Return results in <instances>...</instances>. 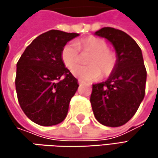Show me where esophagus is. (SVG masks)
<instances>
[{
  "label": "esophagus",
  "mask_w": 158,
  "mask_h": 158,
  "mask_svg": "<svg viewBox=\"0 0 158 158\" xmlns=\"http://www.w3.org/2000/svg\"><path fill=\"white\" fill-rule=\"evenodd\" d=\"M82 83H83V82H82V81H81L80 79H79V85H82Z\"/></svg>",
  "instance_id": "obj_1"
}]
</instances>
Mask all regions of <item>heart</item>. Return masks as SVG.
I'll return each instance as SVG.
<instances>
[{
	"label": "heart",
	"instance_id": "b5f03b06",
	"mask_svg": "<svg viewBox=\"0 0 158 158\" xmlns=\"http://www.w3.org/2000/svg\"><path fill=\"white\" fill-rule=\"evenodd\" d=\"M83 51L94 52L90 59L89 66H77L72 70V74L82 81H93L102 76H109L116 66V56L108 50L107 43L97 37H88L76 43L67 44L61 52V58L65 66L72 69L79 62V48Z\"/></svg>",
	"mask_w": 158,
	"mask_h": 158
}]
</instances>
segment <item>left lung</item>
Returning a JSON list of instances; mask_svg holds the SVG:
<instances>
[{
	"label": "left lung",
	"instance_id": "obj_1",
	"mask_svg": "<svg viewBox=\"0 0 158 158\" xmlns=\"http://www.w3.org/2000/svg\"><path fill=\"white\" fill-rule=\"evenodd\" d=\"M94 35L112 45L116 66L107 80L92 85V110L100 123L122 126L135 115L144 97L146 69L142 50L129 35L118 29L103 27Z\"/></svg>",
	"mask_w": 158,
	"mask_h": 158
}]
</instances>
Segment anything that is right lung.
Wrapping results in <instances>:
<instances>
[{
  "label": "right lung",
  "mask_w": 158,
  "mask_h": 158,
  "mask_svg": "<svg viewBox=\"0 0 158 158\" xmlns=\"http://www.w3.org/2000/svg\"><path fill=\"white\" fill-rule=\"evenodd\" d=\"M79 35L50 30L34 39L17 62L19 104L25 115L39 125H56L67 117L79 83L63 63L61 52L69 41Z\"/></svg>",
  "instance_id": "add662e5"
}]
</instances>
